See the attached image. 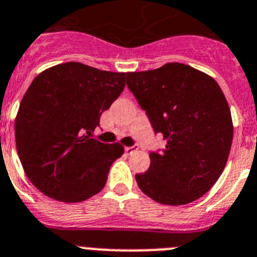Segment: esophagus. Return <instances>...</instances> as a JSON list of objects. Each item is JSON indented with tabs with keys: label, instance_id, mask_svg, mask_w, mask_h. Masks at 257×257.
I'll list each match as a JSON object with an SVG mask.
<instances>
[{
	"label": "esophagus",
	"instance_id": "1",
	"mask_svg": "<svg viewBox=\"0 0 257 257\" xmlns=\"http://www.w3.org/2000/svg\"><path fill=\"white\" fill-rule=\"evenodd\" d=\"M138 150H139V146H138V144H135V146L133 147H124V152H126L127 155H130V153L135 152V151Z\"/></svg>",
	"mask_w": 257,
	"mask_h": 257
}]
</instances>
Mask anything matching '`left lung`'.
Masks as SVG:
<instances>
[{"instance_id": "left-lung-1", "label": "left lung", "mask_w": 257, "mask_h": 257, "mask_svg": "<svg viewBox=\"0 0 257 257\" xmlns=\"http://www.w3.org/2000/svg\"><path fill=\"white\" fill-rule=\"evenodd\" d=\"M127 85L166 140L162 152L150 153V169L135 175L138 186L160 204L192 203L220 178L231 148L233 120L220 85L178 62L127 72Z\"/></svg>"}]
</instances>
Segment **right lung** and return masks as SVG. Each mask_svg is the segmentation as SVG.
Returning a JSON list of instances; mask_svg holds the SVG:
<instances>
[{"instance_id": "add662e5", "label": "right lung", "mask_w": 257, "mask_h": 257, "mask_svg": "<svg viewBox=\"0 0 257 257\" xmlns=\"http://www.w3.org/2000/svg\"><path fill=\"white\" fill-rule=\"evenodd\" d=\"M126 76L66 62L31 83L15 117V144L24 173L45 196L79 203L104 188L124 148L91 137L102 111L123 91Z\"/></svg>"}]
</instances>
